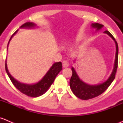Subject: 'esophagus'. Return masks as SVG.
<instances>
[{"label":"esophagus","instance_id":"esophagus-1","mask_svg":"<svg viewBox=\"0 0 123 123\" xmlns=\"http://www.w3.org/2000/svg\"><path fill=\"white\" fill-rule=\"evenodd\" d=\"M62 65H63V67H64V68H67V67L69 66V63L66 60H64V61L62 62Z\"/></svg>","mask_w":123,"mask_h":123}]
</instances>
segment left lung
<instances>
[{
    "label": "left lung",
    "mask_w": 123,
    "mask_h": 123,
    "mask_svg": "<svg viewBox=\"0 0 123 123\" xmlns=\"http://www.w3.org/2000/svg\"><path fill=\"white\" fill-rule=\"evenodd\" d=\"M92 27L96 28L97 30H99V29L102 27L103 25L102 24H99V23H93L92 24ZM104 33L108 34L109 36H110L114 40L115 44H116V54H115V63H114V69H113V71L111 76L108 78V80L105 82L99 85L90 86V85H88L85 83V82H82L77 75L76 72L74 70V68H72V75L70 82H69L70 88H71L74 94L77 98H80V99H82V100H88V99H92V98H94L102 94L103 92L109 87L111 84L112 82V81L115 79V74H116L118 68V47L117 42L115 41L114 37L109 31L105 30Z\"/></svg>",
    "instance_id": "obj_1"
}]
</instances>
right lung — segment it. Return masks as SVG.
<instances>
[{"mask_svg":"<svg viewBox=\"0 0 123 123\" xmlns=\"http://www.w3.org/2000/svg\"><path fill=\"white\" fill-rule=\"evenodd\" d=\"M35 24L34 23L27 22V23L23 24L20 27H30L35 26ZM17 31L18 30L12 35L10 39H9V41H11L12 36L16 33ZM9 42H8V44H9ZM5 69L12 83L13 84V85L15 86L17 89L21 93L25 94L27 96L36 98V97L40 96L43 94L48 90V88H49V87L51 86V84L54 82L57 75L62 70V64L61 62L54 63L53 66L51 67L49 70L48 71V72L43 76V78L39 82L33 85L24 84L20 83L18 81L15 80L8 72L6 66V60L5 63Z\"/></svg>","mask_w":123,"mask_h":123,"instance_id":"1","label":"right lung"}]
</instances>
